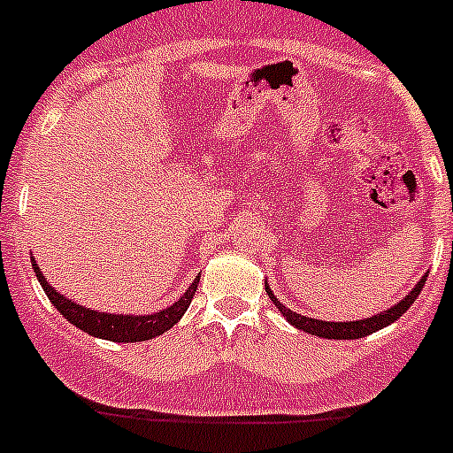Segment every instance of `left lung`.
<instances>
[{
  "label": "left lung",
  "mask_w": 453,
  "mask_h": 453,
  "mask_svg": "<svg viewBox=\"0 0 453 453\" xmlns=\"http://www.w3.org/2000/svg\"><path fill=\"white\" fill-rule=\"evenodd\" d=\"M425 281H426V274L420 279V281H418L416 288H413L411 293H409L407 297L398 303V306L388 308V311L369 317V319H360V322H322V319H312V317L297 315V312H293L290 308H286L281 302H277V297L270 293V288H265V293H268V297L273 299L274 306L281 311V315H284L286 319L293 324V326L302 328L303 333H311V335H319V337H328V340H357V337L371 335V333L380 331V328L388 326V324H393L395 319H400V317L409 311V306H411V303L418 299V295H420Z\"/></svg>",
  "instance_id": "8db88e82"
}]
</instances>
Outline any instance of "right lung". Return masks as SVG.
Returning a JSON list of instances; mask_svg holds the SVG:
<instances>
[{"label": "right lung", "instance_id": "right-lung-1", "mask_svg": "<svg viewBox=\"0 0 453 453\" xmlns=\"http://www.w3.org/2000/svg\"><path fill=\"white\" fill-rule=\"evenodd\" d=\"M33 273L40 279L46 297L53 302V306L58 308L73 326H78L80 331L88 333V335L93 337H103V340L111 342H145L156 335H163L165 331H169V328L174 326L180 317L185 315V311H188L189 302L194 299V293H196L198 286L196 277L194 279V284L188 288V293H185L179 302L172 303L169 308H163L160 312H154V315H109V312L88 311V308L66 299L65 295L55 293L53 286H50L44 279V274L40 273L35 261H33Z\"/></svg>", "mask_w": 453, "mask_h": 453}]
</instances>
